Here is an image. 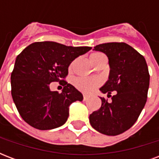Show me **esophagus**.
Segmentation results:
<instances>
[{
	"mask_svg": "<svg viewBox=\"0 0 159 159\" xmlns=\"http://www.w3.org/2000/svg\"><path fill=\"white\" fill-rule=\"evenodd\" d=\"M87 100H88V96L84 95V96H83V101H87Z\"/></svg>",
	"mask_w": 159,
	"mask_h": 159,
	"instance_id": "esophagus-1",
	"label": "esophagus"
}]
</instances>
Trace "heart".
<instances>
[{
    "label": "heart",
    "instance_id": "heart-1",
    "mask_svg": "<svg viewBox=\"0 0 159 159\" xmlns=\"http://www.w3.org/2000/svg\"><path fill=\"white\" fill-rule=\"evenodd\" d=\"M102 56H105V55L102 53H93L90 55V60L91 62H92ZM102 80L99 77H93V78L79 77L75 80L74 85L77 89L83 93H92L97 89V87L102 84Z\"/></svg>",
    "mask_w": 159,
    "mask_h": 159
}]
</instances>
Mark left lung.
I'll use <instances>...</instances> for the list:
<instances>
[{
  "label": "left lung",
  "instance_id": "obj_1",
  "mask_svg": "<svg viewBox=\"0 0 159 159\" xmlns=\"http://www.w3.org/2000/svg\"><path fill=\"white\" fill-rule=\"evenodd\" d=\"M93 50L104 53L109 59L107 82L100 88L111 97H104L102 106L89 116L90 124L100 133L118 135L133 126L145 106L149 87V73L145 58L125 43H106ZM111 91H116L111 97Z\"/></svg>",
  "mask_w": 159,
  "mask_h": 159
}]
</instances>
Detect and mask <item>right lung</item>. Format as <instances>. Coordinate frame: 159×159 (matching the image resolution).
Instances as JSON below:
<instances>
[{
	"mask_svg": "<svg viewBox=\"0 0 159 159\" xmlns=\"http://www.w3.org/2000/svg\"><path fill=\"white\" fill-rule=\"evenodd\" d=\"M92 49V47H72L56 42H36L17 56L11 76V96L24 120L41 130L64 125L69 106L83 96L64 80L71 62ZM62 82L60 94L51 92L49 84Z\"/></svg>",
	"mask_w": 159,
	"mask_h": 159,
	"instance_id": "right-lung-1",
	"label": "right lung"
}]
</instances>
